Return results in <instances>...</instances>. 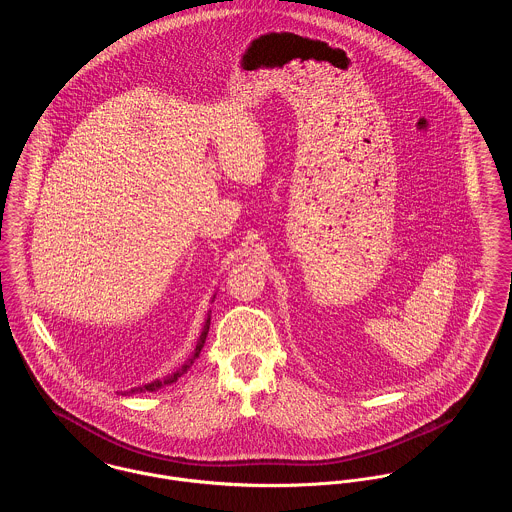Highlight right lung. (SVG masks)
<instances>
[{"label":"right lung","instance_id":"1","mask_svg":"<svg viewBox=\"0 0 512 512\" xmlns=\"http://www.w3.org/2000/svg\"><path fill=\"white\" fill-rule=\"evenodd\" d=\"M214 298H216V294H214ZM214 298H212V302H214ZM210 314H212V310H208V318H206V322H204V328H202V334H200V338L196 341V347H194V351H192V355L188 357V361L180 367V369H176L174 373L171 375H167V377H163V379H155V381H151V383H147V385H143V387H133V389H129V391H123L121 395L123 397H129V395H137V393H155V391H159V389H163V387H167V385H172V383H176L188 369H190V365L198 359V355H200V351H202V347H204V343H206V338H208V332H210Z\"/></svg>","mask_w":512,"mask_h":512}]
</instances>
